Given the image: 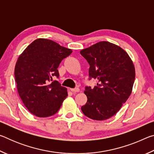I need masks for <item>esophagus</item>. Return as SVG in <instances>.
Listing matches in <instances>:
<instances>
[{
  "label": "esophagus",
  "instance_id": "obj_1",
  "mask_svg": "<svg viewBox=\"0 0 154 154\" xmlns=\"http://www.w3.org/2000/svg\"><path fill=\"white\" fill-rule=\"evenodd\" d=\"M71 90L72 92H79V88H71Z\"/></svg>",
  "mask_w": 154,
  "mask_h": 154
}]
</instances>
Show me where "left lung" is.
<instances>
[{"label": "left lung", "mask_w": 154, "mask_h": 154, "mask_svg": "<svg viewBox=\"0 0 154 154\" xmlns=\"http://www.w3.org/2000/svg\"><path fill=\"white\" fill-rule=\"evenodd\" d=\"M80 54L90 64L89 80L97 81L94 88H85L88 100L82 111L90 119L105 120L129 98L135 79L134 64L123 49L108 41L96 43Z\"/></svg>", "instance_id": "8db88e82"}]
</instances>
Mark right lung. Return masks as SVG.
<instances>
[{"label": "right lung", "mask_w": 154, "mask_h": 154, "mask_svg": "<svg viewBox=\"0 0 154 154\" xmlns=\"http://www.w3.org/2000/svg\"><path fill=\"white\" fill-rule=\"evenodd\" d=\"M72 50L46 38H38L21 54L15 67L17 92L26 107L36 117L56 113L65 98L66 88L53 77L59 78L58 68Z\"/></svg>", "instance_id": "1"}]
</instances>
